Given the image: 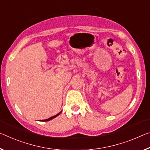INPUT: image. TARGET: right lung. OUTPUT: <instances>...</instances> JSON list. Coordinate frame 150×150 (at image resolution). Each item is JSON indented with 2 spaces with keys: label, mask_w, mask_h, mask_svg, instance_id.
Segmentation results:
<instances>
[{
  "label": "right lung",
  "mask_w": 150,
  "mask_h": 150,
  "mask_svg": "<svg viewBox=\"0 0 150 150\" xmlns=\"http://www.w3.org/2000/svg\"><path fill=\"white\" fill-rule=\"evenodd\" d=\"M61 113V112H60ZM60 113H59L58 114H57V115H54V116H53V117H50V118H49V119H47V120H42V122H48V121H49V120H53V118H54V117H56L57 116H58L59 114H60Z\"/></svg>",
  "instance_id": "1"
}]
</instances>
